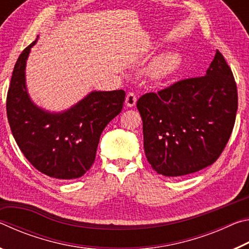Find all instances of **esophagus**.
<instances>
[{
	"label": "esophagus",
	"instance_id": "obj_1",
	"mask_svg": "<svg viewBox=\"0 0 249 249\" xmlns=\"http://www.w3.org/2000/svg\"><path fill=\"white\" fill-rule=\"evenodd\" d=\"M136 101H137L136 95H135L134 93H132V92H129V93H127V95H126V98H125V103H126V105H127L128 107H133L134 105L136 104Z\"/></svg>",
	"mask_w": 249,
	"mask_h": 249
}]
</instances>
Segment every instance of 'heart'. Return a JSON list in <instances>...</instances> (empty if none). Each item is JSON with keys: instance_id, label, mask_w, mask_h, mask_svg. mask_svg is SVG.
Instances as JSON below:
<instances>
[{"instance_id": "obj_1", "label": "heart", "mask_w": 249, "mask_h": 249, "mask_svg": "<svg viewBox=\"0 0 249 249\" xmlns=\"http://www.w3.org/2000/svg\"><path fill=\"white\" fill-rule=\"evenodd\" d=\"M181 64H182V59L178 53H160L151 60L147 72L151 79L161 81V80L171 78L179 70Z\"/></svg>"}]
</instances>
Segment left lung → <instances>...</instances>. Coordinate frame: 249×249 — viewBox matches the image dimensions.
<instances>
[{"label":"left lung","instance_id":"8db88e82","mask_svg":"<svg viewBox=\"0 0 249 249\" xmlns=\"http://www.w3.org/2000/svg\"><path fill=\"white\" fill-rule=\"evenodd\" d=\"M144 149L159 175L180 177L211 166L230 140L237 111V88L216 50L203 77L181 80L137 101Z\"/></svg>","mask_w":249,"mask_h":249}]
</instances>
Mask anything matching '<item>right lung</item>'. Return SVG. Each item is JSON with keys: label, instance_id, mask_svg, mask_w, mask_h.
<instances>
[{"label": "right lung", "instance_id": "1", "mask_svg": "<svg viewBox=\"0 0 249 249\" xmlns=\"http://www.w3.org/2000/svg\"><path fill=\"white\" fill-rule=\"evenodd\" d=\"M37 39L16 61L6 99L8 123L25 157L37 170L56 179H77L93 165L100 136L122 111L123 90L92 91L72 107L50 112L32 101L26 62Z\"/></svg>", "mask_w": 249, "mask_h": 249}]
</instances>
